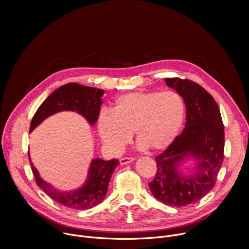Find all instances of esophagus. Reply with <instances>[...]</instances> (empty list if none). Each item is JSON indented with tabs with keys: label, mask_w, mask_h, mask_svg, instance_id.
Listing matches in <instances>:
<instances>
[{
	"label": "esophagus",
	"mask_w": 249,
	"mask_h": 249,
	"mask_svg": "<svg viewBox=\"0 0 249 249\" xmlns=\"http://www.w3.org/2000/svg\"><path fill=\"white\" fill-rule=\"evenodd\" d=\"M134 161V159L133 158H123L120 160V164L121 165H125V164H128V163H131Z\"/></svg>",
	"instance_id": "1"
}]
</instances>
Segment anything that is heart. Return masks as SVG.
<instances>
[{
    "mask_svg": "<svg viewBox=\"0 0 249 249\" xmlns=\"http://www.w3.org/2000/svg\"><path fill=\"white\" fill-rule=\"evenodd\" d=\"M182 97L175 91H132L118 96L111 112L98 116L97 134L109 153L119 154L133 132L141 149H167L178 135L184 120Z\"/></svg>",
    "mask_w": 249,
    "mask_h": 249,
    "instance_id": "obj_1",
    "label": "heart"
}]
</instances>
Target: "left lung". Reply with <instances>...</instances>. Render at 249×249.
Masks as SVG:
<instances>
[{
	"label": "left lung",
	"mask_w": 249,
	"mask_h": 249,
	"mask_svg": "<svg viewBox=\"0 0 249 249\" xmlns=\"http://www.w3.org/2000/svg\"><path fill=\"white\" fill-rule=\"evenodd\" d=\"M186 106V124L173 143L156 158L157 174L149 183L160 202L172 207L193 204L215 186L224 160L225 131L219 106L198 84L164 79Z\"/></svg>",
	"instance_id": "8db88e82"
}]
</instances>
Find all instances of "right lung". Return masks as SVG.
<instances>
[{
	"label": "right lung",
	"mask_w": 249,
	"mask_h": 249,
	"mask_svg": "<svg viewBox=\"0 0 249 249\" xmlns=\"http://www.w3.org/2000/svg\"><path fill=\"white\" fill-rule=\"evenodd\" d=\"M103 94V89L76 83L62 86L39 106L31 120L29 132L31 133L48 117L62 111L77 112L93 127L100 112ZM28 158L37 185L57 203L76 210L90 209L103 201L107 193L112 173L119 164V160L115 159L103 160L94 158L90 161L86 180L80 187L73 190H61L45 181L31 161L29 154Z\"/></svg>",
	"instance_id": "add662e5"
}]
</instances>
